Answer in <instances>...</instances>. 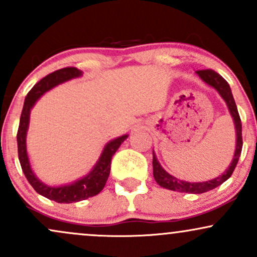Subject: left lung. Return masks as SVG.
Wrapping results in <instances>:
<instances>
[{"instance_id":"8db88e82","label":"left lung","mask_w":257,"mask_h":257,"mask_svg":"<svg viewBox=\"0 0 257 257\" xmlns=\"http://www.w3.org/2000/svg\"><path fill=\"white\" fill-rule=\"evenodd\" d=\"M198 76L205 83L215 88L220 93V95L222 96L223 100L226 101L227 106H228V110L231 112L233 120H234L235 124V132H237V146H235V152H234V158H233L231 166L228 167V169L226 170L222 175H220L219 178H215L213 180H209L205 182H187V181H181V180L174 178V176L168 174L163 168L161 167L159 162L156 158L155 153H153V178L159 186L162 187L168 188V190L172 191H178V192H186V193H204L208 191L213 190V188L217 187L221 184L226 181L227 179L231 178V175L234 172L235 167H237L238 161H239L240 153H241V147H243V137H241V120L238 113L237 105H235L234 99H233L231 88L229 84L227 83V81L222 76H220L219 73L215 72L214 70L206 69V70H198L197 71Z\"/></svg>"}]
</instances>
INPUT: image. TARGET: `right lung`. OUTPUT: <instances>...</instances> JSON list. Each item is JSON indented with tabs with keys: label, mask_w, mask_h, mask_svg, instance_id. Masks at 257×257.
<instances>
[{
	"label": "right lung",
	"mask_w": 257,
	"mask_h": 257,
	"mask_svg": "<svg viewBox=\"0 0 257 257\" xmlns=\"http://www.w3.org/2000/svg\"><path fill=\"white\" fill-rule=\"evenodd\" d=\"M82 75L81 70L77 67H64V69L57 70V71L49 73L46 77H43L41 81H38L31 90L29 91L25 98L24 107H23L22 116H20L19 128L17 133V143H18V157H19L20 166H22L23 172L25 174V178L30 182V185L35 188L37 193L42 194L46 198L54 200L58 203H73L79 202L89 198V197L96 196L100 193V191L104 188V186L107 181L108 175L111 170V159L114 152L118 150L120 144L128 138V135H123L114 140L110 141L105 146L104 151L100 156L98 163L93 168V170L84 176L83 179L77 180L71 185L60 186V187H49V186L42 184L38 180L35 174L32 173L30 162H29L28 153H26V132L29 126V118H30V111L37 99L46 93L47 90L52 89L55 85L63 83L69 79L79 77Z\"/></svg>",
	"instance_id": "obj_1"
}]
</instances>
